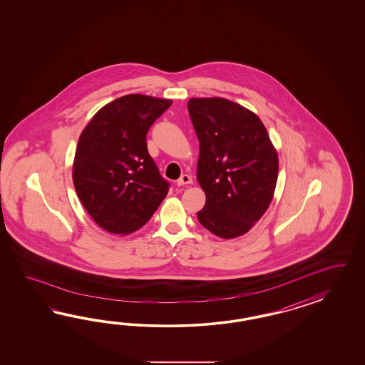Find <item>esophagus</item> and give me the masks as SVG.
Returning a JSON list of instances; mask_svg holds the SVG:
<instances>
[{
  "instance_id": "1",
  "label": "esophagus",
  "mask_w": 365,
  "mask_h": 365,
  "mask_svg": "<svg viewBox=\"0 0 365 365\" xmlns=\"http://www.w3.org/2000/svg\"><path fill=\"white\" fill-rule=\"evenodd\" d=\"M192 183V178L187 175V174H185V175H182V177L179 178L177 180V185L180 187V186H186V185H191Z\"/></svg>"
}]
</instances>
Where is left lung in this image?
Segmentation results:
<instances>
[{"label":"left lung","instance_id":"8db88e82","mask_svg":"<svg viewBox=\"0 0 365 365\" xmlns=\"http://www.w3.org/2000/svg\"><path fill=\"white\" fill-rule=\"evenodd\" d=\"M188 113L199 139L197 179L206 203L200 225L223 240L249 232L272 203L278 155L253 110L223 98H191Z\"/></svg>","mask_w":365,"mask_h":365}]
</instances>
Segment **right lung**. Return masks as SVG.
Here are the masks:
<instances>
[{
    "label": "right lung",
    "instance_id": "1",
    "mask_svg": "<svg viewBox=\"0 0 365 365\" xmlns=\"http://www.w3.org/2000/svg\"><path fill=\"white\" fill-rule=\"evenodd\" d=\"M173 104L140 93L101 107L78 138L73 185L91 218L110 234L139 230L166 198L168 183L148 154L145 135Z\"/></svg>",
    "mask_w": 365,
    "mask_h": 365
}]
</instances>
